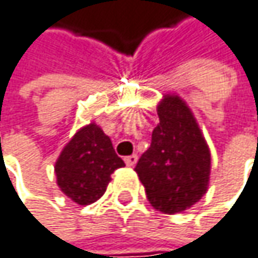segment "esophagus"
I'll return each instance as SVG.
<instances>
[{
    "mask_svg": "<svg viewBox=\"0 0 258 258\" xmlns=\"http://www.w3.org/2000/svg\"><path fill=\"white\" fill-rule=\"evenodd\" d=\"M137 161H138V156L137 155H131V156H126L124 158V162H126L127 167H135Z\"/></svg>",
    "mask_w": 258,
    "mask_h": 258,
    "instance_id": "1",
    "label": "esophagus"
}]
</instances>
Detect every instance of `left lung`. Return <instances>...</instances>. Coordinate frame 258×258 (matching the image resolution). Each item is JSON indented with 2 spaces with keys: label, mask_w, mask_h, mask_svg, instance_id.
I'll use <instances>...</instances> for the list:
<instances>
[{
  "label": "left lung",
  "mask_w": 258,
  "mask_h": 258,
  "mask_svg": "<svg viewBox=\"0 0 258 258\" xmlns=\"http://www.w3.org/2000/svg\"><path fill=\"white\" fill-rule=\"evenodd\" d=\"M159 123L135 171L150 204L162 213H180L207 191L210 150L183 99L165 94L158 105Z\"/></svg>",
  "instance_id": "obj_1"
}]
</instances>
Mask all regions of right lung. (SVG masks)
Returning a JSON list of instances; mask_svg holds the SVG:
<instances>
[{"mask_svg": "<svg viewBox=\"0 0 258 258\" xmlns=\"http://www.w3.org/2000/svg\"><path fill=\"white\" fill-rule=\"evenodd\" d=\"M124 167L108 135L96 124L81 127L66 144L55 162L57 183L76 204L99 200L111 182V174Z\"/></svg>", "mask_w": 258, "mask_h": 258, "instance_id": "right-lung-1", "label": "right lung"}]
</instances>
